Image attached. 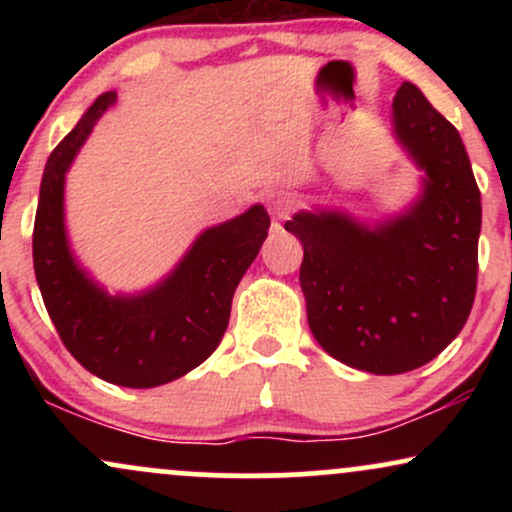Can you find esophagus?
Segmentation results:
<instances>
[{"label": "esophagus", "instance_id": "obj_1", "mask_svg": "<svg viewBox=\"0 0 512 512\" xmlns=\"http://www.w3.org/2000/svg\"><path fill=\"white\" fill-rule=\"evenodd\" d=\"M267 207L276 219H289L291 211L296 209V202H293V197L286 195V192H269Z\"/></svg>", "mask_w": 512, "mask_h": 512}]
</instances>
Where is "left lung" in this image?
<instances>
[{"mask_svg":"<svg viewBox=\"0 0 512 512\" xmlns=\"http://www.w3.org/2000/svg\"><path fill=\"white\" fill-rule=\"evenodd\" d=\"M395 134L426 170L399 219L368 228L337 211L296 214L308 325L327 354L375 375L421 368L448 346L477 296L481 195L460 132L414 84L399 86Z\"/></svg>","mask_w":512,"mask_h":512,"instance_id":"obj_1","label":"left lung"}]
</instances>
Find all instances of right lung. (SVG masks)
<instances>
[{"instance_id":"right-lung-1","label":"right lung","mask_w":512,"mask_h":512,"mask_svg":"<svg viewBox=\"0 0 512 512\" xmlns=\"http://www.w3.org/2000/svg\"><path fill=\"white\" fill-rule=\"evenodd\" d=\"M117 93L96 98L45 163L33 226V267L62 344L88 373L122 387L166 385L221 344L238 281L269 231L264 207L209 228L173 274L134 298H110L76 267L64 236V173Z\"/></svg>"}]
</instances>
